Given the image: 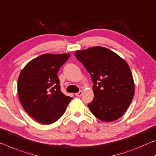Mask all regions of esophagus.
I'll return each instance as SVG.
<instances>
[{
  "label": "esophagus",
  "mask_w": 156,
  "mask_h": 156,
  "mask_svg": "<svg viewBox=\"0 0 156 156\" xmlns=\"http://www.w3.org/2000/svg\"><path fill=\"white\" fill-rule=\"evenodd\" d=\"M82 94H83L82 91H79L78 93H75V95H76V97H81V95H82Z\"/></svg>",
  "instance_id": "esophagus-1"
}]
</instances>
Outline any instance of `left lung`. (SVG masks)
Wrapping results in <instances>:
<instances>
[{
    "label": "left lung",
    "instance_id": "left-lung-1",
    "mask_svg": "<svg viewBox=\"0 0 156 156\" xmlns=\"http://www.w3.org/2000/svg\"><path fill=\"white\" fill-rule=\"evenodd\" d=\"M75 56L93 81L94 98L88 104L92 113L104 122L123 115L135 93L133 79L126 61L108 48L99 46L76 51Z\"/></svg>",
    "mask_w": 156,
    "mask_h": 156
}]
</instances>
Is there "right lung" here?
Masks as SVG:
<instances>
[{"instance_id":"obj_1","label":"right lung","mask_w":156,"mask_h":156,"mask_svg":"<svg viewBox=\"0 0 156 156\" xmlns=\"http://www.w3.org/2000/svg\"><path fill=\"white\" fill-rule=\"evenodd\" d=\"M70 54H45L30 61L18 79V93L23 107L32 118L50 124L63 115L73 98L61 90L57 73Z\"/></svg>"}]
</instances>
